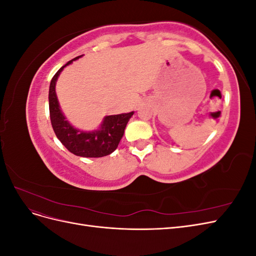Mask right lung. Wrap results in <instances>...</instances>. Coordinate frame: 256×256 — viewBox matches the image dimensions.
Here are the masks:
<instances>
[{
	"instance_id": "right-lung-1",
	"label": "right lung",
	"mask_w": 256,
	"mask_h": 256,
	"mask_svg": "<svg viewBox=\"0 0 256 256\" xmlns=\"http://www.w3.org/2000/svg\"><path fill=\"white\" fill-rule=\"evenodd\" d=\"M80 56L69 60L54 74L49 88V110L52 128L60 143L76 156L85 158H99L112 154L120 144L134 111L118 115H108L96 130L84 131L74 128L62 112L56 92V85L63 69Z\"/></svg>"
}]
</instances>
